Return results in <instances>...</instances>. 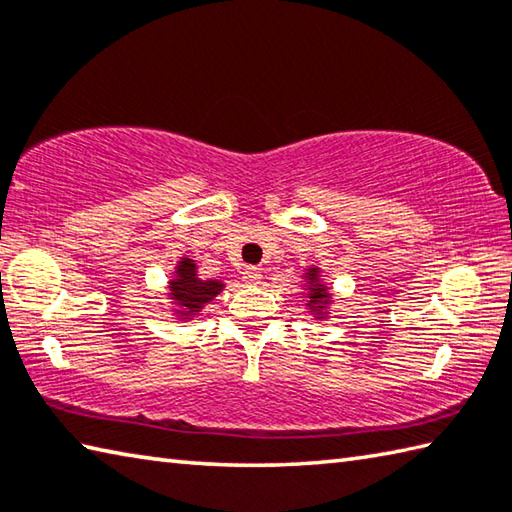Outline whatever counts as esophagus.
Instances as JSON below:
<instances>
[{
  "mask_svg": "<svg viewBox=\"0 0 512 512\" xmlns=\"http://www.w3.org/2000/svg\"><path fill=\"white\" fill-rule=\"evenodd\" d=\"M241 280H244L250 286H255V284L262 282V271H259V268H255V266H246L244 271H241Z\"/></svg>",
  "mask_w": 512,
  "mask_h": 512,
  "instance_id": "obj_1",
  "label": "esophagus"
}]
</instances>
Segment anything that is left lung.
I'll return each instance as SVG.
<instances>
[{
	"mask_svg": "<svg viewBox=\"0 0 512 512\" xmlns=\"http://www.w3.org/2000/svg\"><path fill=\"white\" fill-rule=\"evenodd\" d=\"M304 280H306V306H309L313 318H324L327 315V306L331 304V293L329 288L322 284L320 280V268H309V271L304 273Z\"/></svg>",
	"mask_w": 512,
	"mask_h": 512,
	"instance_id": "8db88e82",
	"label": "left lung"
}]
</instances>
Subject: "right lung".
<instances>
[{
    "label": "right lung",
    "instance_id": "1",
    "mask_svg": "<svg viewBox=\"0 0 512 512\" xmlns=\"http://www.w3.org/2000/svg\"><path fill=\"white\" fill-rule=\"evenodd\" d=\"M224 291V282L219 280H201L197 275V264L190 257H181L176 264L174 280H170V297L179 306V320H192L194 315L208 302Z\"/></svg>",
    "mask_w": 512,
    "mask_h": 512
}]
</instances>
